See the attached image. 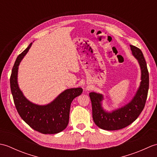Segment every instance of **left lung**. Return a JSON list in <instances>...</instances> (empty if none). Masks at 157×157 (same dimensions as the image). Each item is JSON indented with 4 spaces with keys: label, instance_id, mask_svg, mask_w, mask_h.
Returning <instances> with one entry per match:
<instances>
[{
    "label": "left lung",
    "instance_id": "obj_1",
    "mask_svg": "<svg viewBox=\"0 0 157 157\" xmlns=\"http://www.w3.org/2000/svg\"><path fill=\"white\" fill-rule=\"evenodd\" d=\"M132 55L137 59L141 69V83L135 96L128 105L112 113L104 111L101 105L103 96L101 94L90 92L92 117L98 128L105 130H117L128 126L138 117L144 109L149 88V74L147 65L141 50L130 45Z\"/></svg>",
    "mask_w": 157,
    "mask_h": 157
}]
</instances>
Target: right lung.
<instances>
[{
    "label": "right lung",
    "instance_id": "1",
    "mask_svg": "<svg viewBox=\"0 0 157 157\" xmlns=\"http://www.w3.org/2000/svg\"><path fill=\"white\" fill-rule=\"evenodd\" d=\"M32 44L19 55L13 65L10 78L13 101L20 117L32 129L44 134H57L67 126L71 102L82 94L83 90L82 88L66 90L47 105H38L29 101L18 86L17 72L19 63Z\"/></svg>",
    "mask_w": 157,
    "mask_h": 157
}]
</instances>
